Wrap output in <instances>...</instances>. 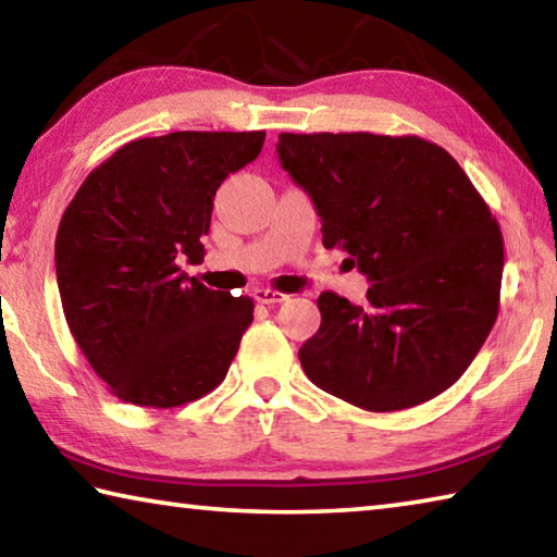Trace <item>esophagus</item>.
<instances>
[{"label":"esophagus","mask_w":557,"mask_h":557,"mask_svg":"<svg viewBox=\"0 0 557 557\" xmlns=\"http://www.w3.org/2000/svg\"><path fill=\"white\" fill-rule=\"evenodd\" d=\"M252 299L260 301V305H282V301L289 299L285 292L270 289V287H256L252 289Z\"/></svg>","instance_id":"34e87169"}]
</instances>
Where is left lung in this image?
<instances>
[{"label":"left lung","instance_id":"8db88e82","mask_svg":"<svg viewBox=\"0 0 557 557\" xmlns=\"http://www.w3.org/2000/svg\"><path fill=\"white\" fill-rule=\"evenodd\" d=\"M277 157L322 219L324 248L369 277L363 305L317 299L299 348L319 388L371 412L405 410L469 369L498 314L504 238L455 157L414 135L282 132Z\"/></svg>","mask_w":557,"mask_h":557}]
</instances>
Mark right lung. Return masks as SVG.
I'll return each mask as SVG.
<instances>
[{"label": "right lung", "instance_id": "right-lung-1", "mask_svg": "<svg viewBox=\"0 0 557 557\" xmlns=\"http://www.w3.org/2000/svg\"><path fill=\"white\" fill-rule=\"evenodd\" d=\"M265 132H172L122 145L86 176L55 233V280L75 344L110 393L176 408L221 385L252 322L250 297L209 289L213 196Z\"/></svg>", "mask_w": 557, "mask_h": 557}]
</instances>
